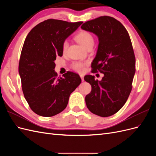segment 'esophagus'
<instances>
[{"mask_svg":"<svg viewBox=\"0 0 156 156\" xmlns=\"http://www.w3.org/2000/svg\"><path fill=\"white\" fill-rule=\"evenodd\" d=\"M80 77H81V78L82 81H84V75L82 74H80Z\"/></svg>","mask_w":156,"mask_h":156,"instance_id":"1","label":"esophagus"}]
</instances>
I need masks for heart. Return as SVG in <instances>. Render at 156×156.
I'll return each mask as SVG.
<instances>
[{
  "instance_id": "obj_1",
  "label": "heart",
  "mask_w": 156,
  "mask_h": 156,
  "mask_svg": "<svg viewBox=\"0 0 156 156\" xmlns=\"http://www.w3.org/2000/svg\"><path fill=\"white\" fill-rule=\"evenodd\" d=\"M75 39L76 41L81 44L84 48L87 49L90 46H93L94 44V38L92 34L90 32H89L87 30H81L79 32L76 36H75ZM68 46V43L67 41H64L62 44V51L65 52L67 50ZM87 64V62H80V61H77L74 62L72 64V68L77 71L78 72H83L84 70L85 66Z\"/></svg>"
}]
</instances>
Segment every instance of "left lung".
<instances>
[{
	"label": "left lung",
	"instance_id": "obj_1",
	"mask_svg": "<svg viewBox=\"0 0 156 156\" xmlns=\"http://www.w3.org/2000/svg\"><path fill=\"white\" fill-rule=\"evenodd\" d=\"M81 29L98 37L92 72L104 74L100 81L91 75L84 76L92 87L91 92L85 97L86 104L94 114L110 116L124 106L132 89L135 57L130 37L123 25L109 16L87 21Z\"/></svg>",
	"mask_w": 156,
	"mask_h": 156
}]
</instances>
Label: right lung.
Here are the masks:
<instances>
[{
  "mask_svg": "<svg viewBox=\"0 0 156 156\" xmlns=\"http://www.w3.org/2000/svg\"><path fill=\"white\" fill-rule=\"evenodd\" d=\"M83 23L49 20L30 31L23 44L20 73L23 94L32 111L41 116H53L66 107L70 94L81 83L72 72L57 77L55 60L63 54L62 44Z\"/></svg>",
  "mask_w": 156,
  "mask_h": 156,
  "instance_id": "right-lung-1",
  "label": "right lung"
}]
</instances>
